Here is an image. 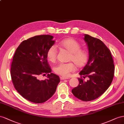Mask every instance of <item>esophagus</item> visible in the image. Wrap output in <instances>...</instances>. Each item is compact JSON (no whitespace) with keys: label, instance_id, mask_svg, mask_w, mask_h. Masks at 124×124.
<instances>
[{"label":"esophagus","instance_id":"obj_1","mask_svg":"<svg viewBox=\"0 0 124 124\" xmlns=\"http://www.w3.org/2000/svg\"><path fill=\"white\" fill-rule=\"evenodd\" d=\"M69 79L68 77H60V79L61 80H64V79Z\"/></svg>","mask_w":124,"mask_h":124}]
</instances>
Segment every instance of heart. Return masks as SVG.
I'll return each mask as SVG.
<instances>
[{
  "mask_svg": "<svg viewBox=\"0 0 124 124\" xmlns=\"http://www.w3.org/2000/svg\"><path fill=\"white\" fill-rule=\"evenodd\" d=\"M60 45L71 53L70 60L75 62L77 66L83 67L86 64L89 59L87 52L80 50L81 46L76 40L73 38H67L60 42ZM58 49L55 45L49 48L47 51V58L49 61L54 62L57 57ZM75 70V65L73 62L60 63L54 68V72L60 75L68 76Z\"/></svg>",
  "mask_w": 124,
  "mask_h": 124,
  "instance_id": "obj_1",
  "label": "heart"
}]
</instances>
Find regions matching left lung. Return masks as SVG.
<instances>
[{"label":"left lung","instance_id":"obj_1","mask_svg":"<svg viewBox=\"0 0 124 124\" xmlns=\"http://www.w3.org/2000/svg\"><path fill=\"white\" fill-rule=\"evenodd\" d=\"M89 59L79 73L85 81L78 78L79 84L72 90L74 96L84 101L95 100L110 86L114 74V64L111 53L101 40L84 34Z\"/></svg>","mask_w":124,"mask_h":124}]
</instances>
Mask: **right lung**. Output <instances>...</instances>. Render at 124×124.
I'll use <instances>...</instances> for the list:
<instances>
[{
  "label": "right lung",
  "mask_w": 124,
  "mask_h": 124,
  "mask_svg": "<svg viewBox=\"0 0 124 124\" xmlns=\"http://www.w3.org/2000/svg\"><path fill=\"white\" fill-rule=\"evenodd\" d=\"M54 42L51 35L34 36L21 42L13 56L11 66L13 85L23 98L33 103L47 101L60 82L59 76L51 73L47 60V51ZM46 74V80L39 79Z\"/></svg>",
  "instance_id": "1"
}]
</instances>
